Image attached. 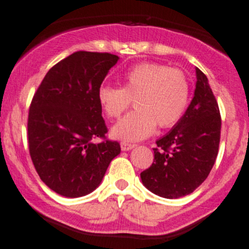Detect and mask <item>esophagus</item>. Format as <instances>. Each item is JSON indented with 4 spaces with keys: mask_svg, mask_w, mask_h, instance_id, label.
<instances>
[{
    "mask_svg": "<svg viewBox=\"0 0 249 249\" xmlns=\"http://www.w3.org/2000/svg\"><path fill=\"white\" fill-rule=\"evenodd\" d=\"M135 145L136 144H134V143H129L126 142V141H123V142L120 143V148H122V150H130L132 149Z\"/></svg>",
    "mask_w": 249,
    "mask_h": 249,
    "instance_id": "obj_1",
    "label": "esophagus"
}]
</instances>
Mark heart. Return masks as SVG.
Returning a JSON list of instances; mask_svg holds the SVG:
<instances>
[{
    "mask_svg": "<svg viewBox=\"0 0 249 249\" xmlns=\"http://www.w3.org/2000/svg\"><path fill=\"white\" fill-rule=\"evenodd\" d=\"M190 84L184 72L175 67L142 62L127 70L123 87L101 85L97 100L110 119L122 117L134 100L135 110L112 130L113 136L124 141H139L161 129L175 126L189 105Z\"/></svg>",
    "mask_w": 249,
    "mask_h": 249,
    "instance_id": "b5f03b06",
    "label": "heart"
}]
</instances>
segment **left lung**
Instances as JSON below:
<instances>
[{"label":"left lung","mask_w":249,"mask_h":249,"mask_svg":"<svg viewBox=\"0 0 249 249\" xmlns=\"http://www.w3.org/2000/svg\"><path fill=\"white\" fill-rule=\"evenodd\" d=\"M196 78L187 112L166 136L157 141L154 161L141 172L145 188L166 199L194 192L210 175L219 149L222 118L218 102L199 69Z\"/></svg>","instance_id":"obj_1"}]
</instances>
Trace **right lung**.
<instances>
[{"mask_svg":"<svg viewBox=\"0 0 249 249\" xmlns=\"http://www.w3.org/2000/svg\"><path fill=\"white\" fill-rule=\"evenodd\" d=\"M118 59L110 53H73L48 71L32 97L30 157L39 178L62 196H84L96 189L120 153L119 143L107 139L97 100Z\"/></svg>","mask_w":249,"mask_h":249,"instance_id":"1","label":"right lung"}]
</instances>
